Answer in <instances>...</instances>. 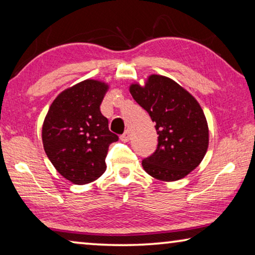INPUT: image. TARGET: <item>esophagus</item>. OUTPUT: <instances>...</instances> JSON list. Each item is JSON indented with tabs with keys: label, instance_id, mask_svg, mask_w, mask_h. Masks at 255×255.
<instances>
[{
	"label": "esophagus",
	"instance_id": "esophagus-1",
	"mask_svg": "<svg viewBox=\"0 0 255 255\" xmlns=\"http://www.w3.org/2000/svg\"><path fill=\"white\" fill-rule=\"evenodd\" d=\"M129 137H130V132H129V130H126L123 135L120 136V139L123 140V142L126 143V142H128V140H129Z\"/></svg>",
	"mask_w": 255,
	"mask_h": 255
}]
</instances>
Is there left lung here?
I'll list each match as a JSON object with an SVG mask.
<instances>
[{
	"label": "left lung",
	"instance_id": "obj_1",
	"mask_svg": "<svg viewBox=\"0 0 255 255\" xmlns=\"http://www.w3.org/2000/svg\"><path fill=\"white\" fill-rule=\"evenodd\" d=\"M131 96L149 113L159 135L158 146L142 161L160 181L181 180L198 166L208 147L206 117L188 90L164 75L152 74L145 86L131 83Z\"/></svg>",
	"mask_w": 255,
	"mask_h": 255
}]
</instances>
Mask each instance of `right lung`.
<instances>
[{
	"instance_id": "1",
	"label": "right lung",
	"mask_w": 255,
	"mask_h": 255,
	"mask_svg": "<svg viewBox=\"0 0 255 255\" xmlns=\"http://www.w3.org/2000/svg\"><path fill=\"white\" fill-rule=\"evenodd\" d=\"M109 85L88 79L62 91L44 118L42 142L49 160L74 184H87L105 172L110 144L119 137L109 130L100 106Z\"/></svg>"
}]
</instances>
